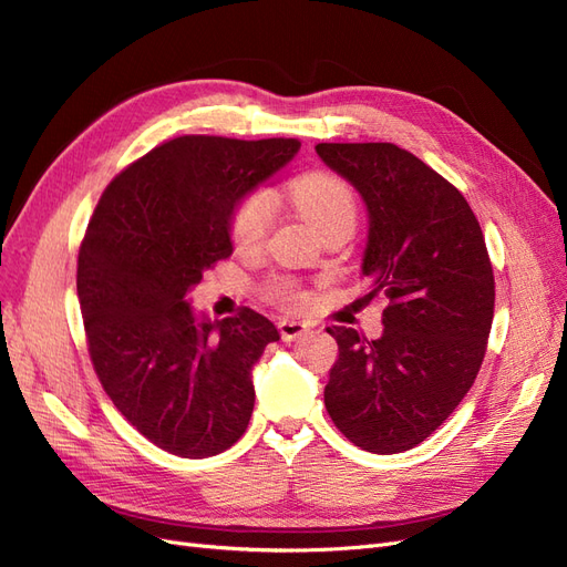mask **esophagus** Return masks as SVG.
I'll list each match as a JSON object with an SVG mask.
<instances>
[{"mask_svg":"<svg viewBox=\"0 0 567 567\" xmlns=\"http://www.w3.org/2000/svg\"><path fill=\"white\" fill-rule=\"evenodd\" d=\"M307 323H302V321H290V319H281L279 321V333H281V340L284 342H292V340H298V338H302L305 333H307Z\"/></svg>","mask_w":567,"mask_h":567,"instance_id":"esophagus-1","label":"esophagus"}]
</instances>
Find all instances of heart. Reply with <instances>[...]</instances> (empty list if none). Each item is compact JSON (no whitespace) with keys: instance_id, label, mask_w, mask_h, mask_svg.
<instances>
[{"instance_id":"1","label":"heart","mask_w":567,"mask_h":567,"mask_svg":"<svg viewBox=\"0 0 567 567\" xmlns=\"http://www.w3.org/2000/svg\"><path fill=\"white\" fill-rule=\"evenodd\" d=\"M288 202L300 210V216L319 234L330 225L354 223L357 204L349 185L333 173L311 171L292 178L286 187ZM275 223V199L265 189H256L234 208L231 237L241 248L260 246ZM281 300H296L288 288L279 290Z\"/></svg>"}]
</instances>
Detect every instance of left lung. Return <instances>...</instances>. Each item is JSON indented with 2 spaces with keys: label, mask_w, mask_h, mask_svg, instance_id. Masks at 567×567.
<instances>
[{
  "label": "left lung",
  "mask_w": 567,
  "mask_h": 567,
  "mask_svg": "<svg viewBox=\"0 0 567 567\" xmlns=\"http://www.w3.org/2000/svg\"><path fill=\"white\" fill-rule=\"evenodd\" d=\"M321 162L368 210L361 271L384 298L382 336L326 328L340 357L323 401L361 451L403 453L470 392L495 315V279L481 225L457 187L392 143H319Z\"/></svg>",
  "instance_id": "left-lung-1"
}]
</instances>
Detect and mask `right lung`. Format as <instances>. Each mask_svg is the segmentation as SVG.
Here are the masks:
<instances>
[{
    "mask_svg": "<svg viewBox=\"0 0 567 567\" xmlns=\"http://www.w3.org/2000/svg\"><path fill=\"white\" fill-rule=\"evenodd\" d=\"M298 150L183 135L116 175L95 206L76 265L89 354L116 410L171 455H218L246 432L252 365L279 330L248 307L210 321L187 296L231 256L237 204Z\"/></svg>",
    "mask_w": 567,
    "mask_h": 567,
    "instance_id": "obj_1",
    "label": "right lung"
}]
</instances>
